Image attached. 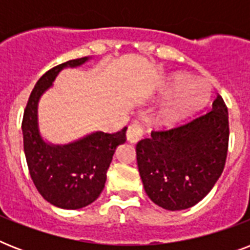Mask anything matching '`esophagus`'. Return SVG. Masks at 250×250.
<instances>
[{"label":"esophagus","instance_id":"34e87169","mask_svg":"<svg viewBox=\"0 0 250 250\" xmlns=\"http://www.w3.org/2000/svg\"><path fill=\"white\" fill-rule=\"evenodd\" d=\"M144 128H143V125H139V123H133L128 127L127 129V140L129 143H137V141H140L143 137H144Z\"/></svg>","mask_w":250,"mask_h":250}]
</instances>
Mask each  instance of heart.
Instances as JSON below:
<instances>
[{
    "mask_svg": "<svg viewBox=\"0 0 250 250\" xmlns=\"http://www.w3.org/2000/svg\"><path fill=\"white\" fill-rule=\"evenodd\" d=\"M168 94L178 96L167 115L179 121L198 109L210 97V85L205 80H192L187 75H175L168 84Z\"/></svg>",
    "mask_w": 250,
    "mask_h": 250,
    "instance_id": "heart-1",
    "label": "heart"
}]
</instances>
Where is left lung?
Listing matches in <instances>:
<instances>
[{"label":"left lung","mask_w":250,"mask_h":250,"mask_svg":"<svg viewBox=\"0 0 250 250\" xmlns=\"http://www.w3.org/2000/svg\"><path fill=\"white\" fill-rule=\"evenodd\" d=\"M229 137V110L219 94L209 111L172 128L153 129L136 145L149 198L172 211L201 201L223 172Z\"/></svg>","instance_id":"8db88e82"}]
</instances>
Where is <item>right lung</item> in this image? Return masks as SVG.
Instances as JSON below:
<instances>
[{
  "mask_svg": "<svg viewBox=\"0 0 250 250\" xmlns=\"http://www.w3.org/2000/svg\"><path fill=\"white\" fill-rule=\"evenodd\" d=\"M86 60L67 61L45 72L31 92L21 121L25 160L33 184L46 201L62 209H80L100 196L114 152L125 141L127 127L115 133L94 132L63 146L46 144L40 137L39 98L62 68L75 67Z\"/></svg>",
  "mask_w": 250,
  "mask_h": 250,
  "instance_id": "1",
  "label": "right lung"
}]
</instances>
